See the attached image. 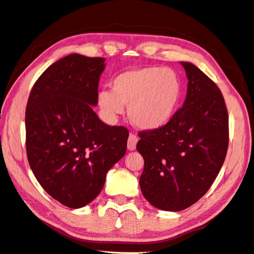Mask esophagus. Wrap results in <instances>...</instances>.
Here are the masks:
<instances>
[{"label":"esophagus","instance_id":"obj_1","mask_svg":"<svg viewBox=\"0 0 254 254\" xmlns=\"http://www.w3.org/2000/svg\"><path fill=\"white\" fill-rule=\"evenodd\" d=\"M137 136L135 134H133L131 133L130 135H128V139H127V149L128 150H134L136 148V143H137Z\"/></svg>","mask_w":254,"mask_h":254}]
</instances>
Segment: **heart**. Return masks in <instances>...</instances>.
Returning <instances> with one entry per match:
<instances>
[{"label":"heart","instance_id":"heart-1","mask_svg":"<svg viewBox=\"0 0 254 254\" xmlns=\"http://www.w3.org/2000/svg\"><path fill=\"white\" fill-rule=\"evenodd\" d=\"M183 95V85L174 70L145 67L123 71L112 80V91L101 89L97 103L110 121L128 105V118L143 130L165 126L174 117Z\"/></svg>","mask_w":254,"mask_h":254}]
</instances>
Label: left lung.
Masks as SVG:
<instances>
[{
    "mask_svg": "<svg viewBox=\"0 0 254 254\" xmlns=\"http://www.w3.org/2000/svg\"><path fill=\"white\" fill-rule=\"evenodd\" d=\"M182 65L188 78L183 107L165 126L139 132L136 144L144 160V198L171 212L189 207L207 192L229 147V114L220 88L195 65Z\"/></svg>",
    "mask_w": 254,
    "mask_h": 254,
    "instance_id": "left-lung-1",
    "label": "left lung"
}]
</instances>
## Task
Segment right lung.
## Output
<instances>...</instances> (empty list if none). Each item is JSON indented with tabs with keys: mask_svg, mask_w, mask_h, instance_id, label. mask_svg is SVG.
Wrapping results in <instances>:
<instances>
[{
	"mask_svg": "<svg viewBox=\"0 0 254 254\" xmlns=\"http://www.w3.org/2000/svg\"><path fill=\"white\" fill-rule=\"evenodd\" d=\"M104 58L66 56L34 83L25 110V149L41 187L79 208L100 194L106 173L127 151L128 131L103 123L97 104Z\"/></svg>",
	"mask_w": 254,
	"mask_h": 254,
	"instance_id": "1",
	"label": "right lung"
}]
</instances>
